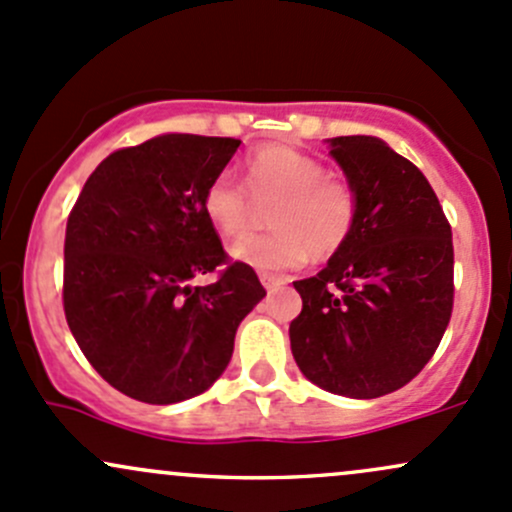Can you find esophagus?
Instances as JSON below:
<instances>
[{
  "instance_id": "34e87169",
  "label": "esophagus",
  "mask_w": 512,
  "mask_h": 512,
  "mask_svg": "<svg viewBox=\"0 0 512 512\" xmlns=\"http://www.w3.org/2000/svg\"><path fill=\"white\" fill-rule=\"evenodd\" d=\"M261 283H263V288H266L268 293H271V290L280 288V285H283L285 280L280 278V276H271V273H261Z\"/></svg>"
}]
</instances>
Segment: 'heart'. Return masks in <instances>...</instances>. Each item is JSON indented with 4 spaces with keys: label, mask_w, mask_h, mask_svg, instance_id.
Wrapping results in <instances>:
<instances>
[{
    "label": "heart",
    "mask_w": 512,
    "mask_h": 512,
    "mask_svg": "<svg viewBox=\"0 0 512 512\" xmlns=\"http://www.w3.org/2000/svg\"><path fill=\"white\" fill-rule=\"evenodd\" d=\"M246 185L256 200H273V234H251L229 246L234 261L256 271H288L315 254L332 256L354 229L356 197L342 180L327 175L320 158L290 146H263L246 161ZM202 212L224 236L246 232L251 197L229 173L217 175L202 195Z\"/></svg>",
    "instance_id": "b5f03b06"
}]
</instances>
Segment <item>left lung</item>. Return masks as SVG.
Segmentation results:
<instances>
[{
  "instance_id": "obj_1",
  "label": "left lung",
  "mask_w": 512,
  "mask_h": 512,
  "mask_svg": "<svg viewBox=\"0 0 512 512\" xmlns=\"http://www.w3.org/2000/svg\"><path fill=\"white\" fill-rule=\"evenodd\" d=\"M354 190L349 239L317 276L295 280L290 349L307 381L381 398L432 359L452 317V227L420 168L378 136L327 139Z\"/></svg>"
}]
</instances>
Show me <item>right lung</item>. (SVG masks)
I'll use <instances>...</instances> for the list:
<instances>
[{"label": "right lung", "mask_w": 512, "mask_h": 512, "mask_svg": "<svg viewBox=\"0 0 512 512\" xmlns=\"http://www.w3.org/2000/svg\"><path fill=\"white\" fill-rule=\"evenodd\" d=\"M241 141L161 134L107 156L65 229L63 307L92 368L129 398L170 405L229 366L241 320L266 298L254 268L227 261L202 212Z\"/></svg>", "instance_id": "right-lung-1"}]
</instances>
